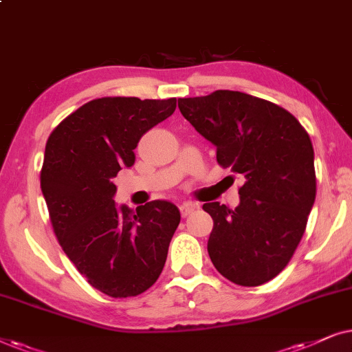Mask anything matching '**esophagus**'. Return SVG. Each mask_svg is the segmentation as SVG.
<instances>
[{
  "label": "esophagus",
  "mask_w": 352,
  "mask_h": 352,
  "mask_svg": "<svg viewBox=\"0 0 352 352\" xmlns=\"http://www.w3.org/2000/svg\"><path fill=\"white\" fill-rule=\"evenodd\" d=\"M196 209V206L193 203H184L180 206V214L182 217H186V215H190L193 210Z\"/></svg>",
  "instance_id": "obj_1"
}]
</instances>
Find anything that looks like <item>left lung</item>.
<instances>
[{
	"instance_id": "obj_1",
	"label": "left lung",
	"mask_w": 352,
	"mask_h": 352,
	"mask_svg": "<svg viewBox=\"0 0 352 352\" xmlns=\"http://www.w3.org/2000/svg\"><path fill=\"white\" fill-rule=\"evenodd\" d=\"M179 109L217 148V162L245 180L235 209L206 203L214 228L208 241L219 274L259 287L282 272L306 232L316 201L314 148L287 109L241 91L180 98Z\"/></svg>"
}]
</instances>
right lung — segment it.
I'll use <instances>...</instances> for the list:
<instances>
[{"mask_svg": "<svg viewBox=\"0 0 352 352\" xmlns=\"http://www.w3.org/2000/svg\"><path fill=\"white\" fill-rule=\"evenodd\" d=\"M175 107V98H98L46 142L40 182L56 236L87 282L111 298L138 296L156 283L180 223L168 201L117 208L112 182L133 166L140 138Z\"/></svg>", "mask_w": 352, "mask_h": 352, "instance_id": "1", "label": "right lung"}]
</instances>
